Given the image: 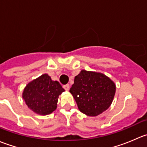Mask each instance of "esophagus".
<instances>
[{"mask_svg": "<svg viewBox=\"0 0 147 147\" xmlns=\"http://www.w3.org/2000/svg\"><path fill=\"white\" fill-rule=\"evenodd\" d=\"M63 88H64L65 90H67V91H68L69 89V84H65V85H63Z\"/></svg>", "mask_w": 147, "mask_h": 147, "instance_id": "34e87169", "label": "esophagus"}]
</instances>
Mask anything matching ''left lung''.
Instances as JSON below:
<instances>
[{"label":"left lung","instance_id":"left-lung-1","mask_svg":"<svg viewBox=\"0 0 147 147\" xmlns=\"http://www.w3.org/2000/svg\"><path fill=\"white\" fill-rule=\"evenodd\" d=\"M116 86L100 72L81 70L69 90L81 112L96 117L107 110L113 101Z\"/></svg>","mask_w":147,"mask_h":147}]
</instances>
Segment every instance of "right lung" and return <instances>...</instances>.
Segmentation results:
<instances>
[{
  "label": "right lung",
  "mask_w": 147,
  "mask_h": 147,
  "mask_svg": "<svg viewBox=\"0 0 147 147\" xmlns=\"http://www.w3.org/2000/svg\"><path fill=\"white\" fill-rule=\"evenodd\" d=\"M65 91L57 81L44 74L26 85L23 98L28 108L40 115L51 114L57 108L58 97Z\"/></svg>",
  "instance_id": "obj_1"
}]
</instances>
